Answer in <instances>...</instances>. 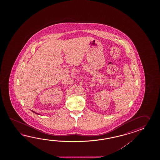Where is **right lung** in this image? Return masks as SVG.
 I'll return each mask as SVG.
<instances>
[{
    "instance_id": "obj_1",
    "label": "right lung",
    "mask_w": 160,
    "mask_h": 160,
    "mask_svg": "<svg viewBox=\"0 0 160 160\" xmlns=\"http://www.w3.org/2000/svg\"><path fill=\"white\" fill-rule=\"evenodd\" d=\"M33 112V111H32ZM34 112V113H35V114H38L37 112ZM40 115V114H39Z\"/></svg>"
}]
</instances>
